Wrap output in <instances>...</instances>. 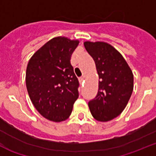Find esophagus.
I'll use <instances>...</instances> for the list:
<instances>
[{
  "instance_id": "1",
  "label": "esophagus",
  "mask_w": 156,
  "mask_h": 156,
  "mask_svg": "<svg viewBox=\"0 0 156 156\" xmlns=\"http://www.w3.org/2000/svg\"><path fill=\"white\" fill-rule=\"evenodd\" d=\"M78 81H79L80 83H83V81H84V78H80L79 79H78Z\"/></svg>"
}]
</instances>
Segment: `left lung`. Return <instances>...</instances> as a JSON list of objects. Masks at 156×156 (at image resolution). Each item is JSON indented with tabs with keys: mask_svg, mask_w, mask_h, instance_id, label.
Wrapping results in <instances>:
<instances>
[{
	"mask_svg": "<svg viewBox=\"0 0 156 156\" xmlns=\"http://www.w3.org/2000/svg\"><path fill=\"white\" fill-rule=\"evenodd\" d=\"M95 61L99 75V91L88 102L92 116L98 121L113 120L125 109L134 89V75L118 50L105 42L84 43Z\"/></svg>",
	"mask_w": 156,
	"mask_h": 156,
	"instance_id": "left-lung-1",
	"label": "left lung"
}]
</instances>
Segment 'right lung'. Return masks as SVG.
I'll list each match as a JSON object with an SVG mask.
<instances>
[{
  "label": "right lung",
  "instance_id": "add662e5",
  "mask_svg": "<svg viewBox=\"0 0 156 156\" xmlns=\"http://www.w3.org/2000/svg\"><path fill=\"white\" fill-rule=\"evenodd\" d=\"M79 41L57 36L32 56L26 68L29 98L46 119L61 122L71 115L78 98L79 83L71 64V57Z\"/></svg>",
  "mask_w": 156,
  "mask_h": 156
}]
</instances>
